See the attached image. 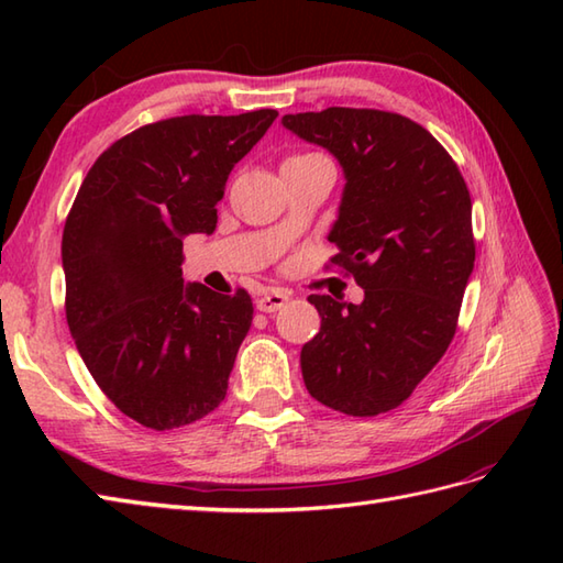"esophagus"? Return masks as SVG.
<instances>
[{
    "label": "esophagus",
    "mask_w": 563,
    "mask_h": 563,
    "mask_svg": "<svg viewBox=\"0 0 563 563\" xmlns=\"http://www.w3.org/2000/svg\"><path fill=\"white\" fill-rule=\"evenodd\" d=\"M290 295L288 292H280V290H273V292H266L256 297V309L258 312H278L280 307L288 305Z\"/></svg>",
    "instance_id": "1"
}]
</instances>
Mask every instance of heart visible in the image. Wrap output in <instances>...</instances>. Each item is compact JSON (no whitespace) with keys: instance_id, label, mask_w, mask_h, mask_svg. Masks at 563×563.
<instances>
[{"instance_id":"b5f03b06","label":"heart","mask_w":563,"mask_h":563,"mask_svg":"<svg viewBox=\"0 0 563 563\" xmlns=\"http://www.w3.org/2000/svg\"><path fill=\"white\" fill-rule=\"evenodd\" d=\"M297 157H305V154H297Z\"/></svg>"}]
</instances>
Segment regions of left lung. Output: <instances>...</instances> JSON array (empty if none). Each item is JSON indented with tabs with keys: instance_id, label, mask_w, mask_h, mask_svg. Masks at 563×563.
Listing matches in <instances>:
<instances>
[{
	"instance_id": "left-lung-1",
	"label": "left lung",
	"mask_w": 563,
	"mask_h": 563,
	"mask_svg": "<svg viewBox=\"0 0 563 563\" xmlns=\"http://www.w3.org/2000/svg\"><path fill=\"white\" fill-rule=\"evenodd\" d=\"M283 125L341 162L331 266L365 290L361 305L309 295L321 329L302 345L305 385L333 411H391L457 331L476 254L470 188L448 150L406 115L331 106L283 115Z\"/></svg>"
}]
</instances>
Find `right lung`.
Wrapping results in <instances>:
<instances>
[{"label": "right lung", "instance_id": "1", "mask_svg": "<svg viewBox=\"0 0 563 563\" xmlns=\"http://www.w3.org/2000/svg\"><path fill=\"white\" fill-rule=\"evenodd\" d=\"M278 111L178 115L93 162L63 232L65 314L84 365L133 421L172 430L220 406L254 319L246 290L184 283V236L212 234L234 164Z\"/></svg>", "mask_w": 563, "mask_h": 563}]
</instances>
